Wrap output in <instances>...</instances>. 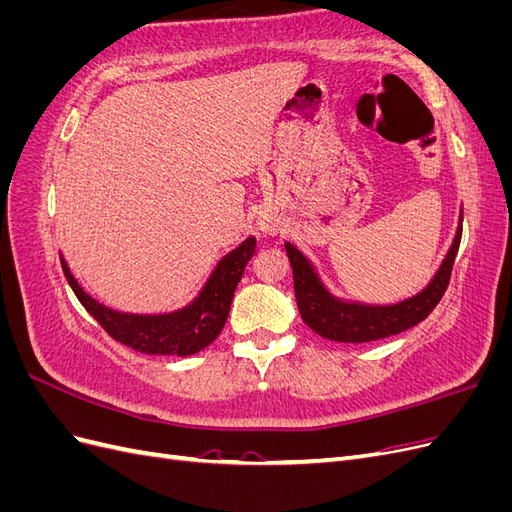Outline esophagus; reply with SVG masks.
Wrapping results in <instances>:
<instances>
[{
	"mask_svg": "<svg viewBox=\"0 0 512 512\" xmlns=\"http://www.w3.org/2000/svg\"><path fill=\"white\" fill-rule=\"evenodd\" d=\"M258 228L265 232V235H277V232H280V222H277L273 215L262 213L258 218Z\"/></svg>",
	"mask_w": 512,
	"mask_h": 512,
	"instance_id": "34e87169",
	"label": "esophagus"
}]
</instances>
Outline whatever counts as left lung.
Returning a JSON list of instances; mask_svg holds the SVG:
<instances>
[{"mask_svg": "<svg viewBox=\"0 0 512 512\" xmlns=\"http://www.w3.org/2000/svg\"><path fill=\"white\" fill-rule=\"evenodd\" d=\"M461 224L463 211L459 213L455 239L451 247H448L440 269L431 277L429 284L421 292L412 294V297L389 305H371L335 297V294L324 286L307 256L297 245L286 241L284 247L292 265L294 297H297L303 322L320 337L344 344L376 342V339L391 337L414 327V324L425 320L433 312V307L442 299L448 280H451L453 262L461 243Z\"/></svg>", "mask_w": 512, "mask_h": 512, "instance_id": "1", "label": "left lung"}]
</instances>
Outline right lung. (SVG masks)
I'll use <instances>...</instances> for the list:
<instances>
[{"instance_id": "add662e5", "label": "right lung", "mask_w": 512, "mask_h": 512, "mask_svg": "<svg viewBox=\"0 0 512 512\" xmlns=\"http://www.w3.org/2000/svg\"><path fill=\"white\" fill-rule=\"evenodd\" d=\"M254 254L256 239L247 237L218 262V267L211 271L207 284L192 303L168 314H128L98 303L76 282L66 258H59L76 299L117 342L145 354L190 356L207 348L222 333L237 284Z\"/></svg>"}]
</instances>
